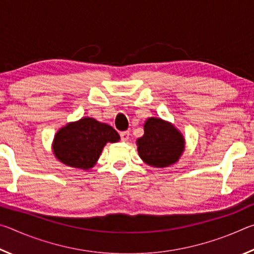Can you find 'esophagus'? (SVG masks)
I'll use <instances>...</instances> for the list:
<instances>
[{"instance_id": "34e87169", "label": "esophagus", "mask_w": 254, "mask_h": 254, "mask_svg": "<svg viewBox=\"0 0 254 254\" xmlns=\"http://www.w3.org/2000/svg\"><path fill=\"white\" fill-rule=\"evenodd\" d=\"M120 135H121V140L123 141V142H127V141L128 140V137H130V132L124 131V132L120 133Z\"/></svg>"}]
</instances>
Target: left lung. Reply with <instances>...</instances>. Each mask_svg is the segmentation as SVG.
Wrapping results in <instances>:
<instances>
[{
	"label": "left lung",
	"instance_id": "1",
	"mask_svg": "<svg viewBox=\"0 0 254 254\" xmlns=\"http://www.w3.org/2000/svg\"><path fill=\"white\" fill-rule=\"evenodd\" d=\"M143 128L144 134L136 140V147L144 163L154 168H166L179 160L186 141L173 123L160 118H149Z\"/></svg>",
	"mask_w": 254,
	"mask_h": 254
}]
</instances>
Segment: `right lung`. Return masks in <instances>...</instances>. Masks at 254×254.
Returning <instances> with one entry per match:
<instances>
[{
  "mask_svg": "<svg viewBox=\"0 0 254 254\" xmlns=\"http://www.w3.org/2000/svg\"><path fill=\"white\" fill-rule=\"evenodd\" d=\"M120 141L119 133L106 123L93 118H81L67 123L55 134V158L71 168L89 170L96 165L106 143Z\"/></svg>",
  "mask_w": 254,
  "mask_h": 254,
  "instance_id": "obj_1",
  "label": "right lung"
}]
</instances>
